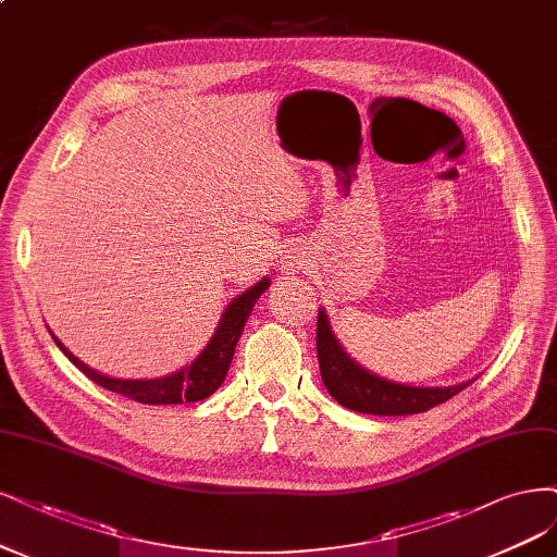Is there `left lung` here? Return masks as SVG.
I'll return each mask as SVG.
<instances>
[{
  "label": "left lung",
  "instance_id": "obj_1",
  "mask_svg": "<svg viewBox=\"0 0 557 557\" xmlns=\"http://www.w3.org/2000/svg\"><path fill=\"white\" fill-rule=\"evenodd\" d=\"M318 363L324 387L338 400L343 408L363 412V414H417L426 412L440 403L449 400L458 392L470 387L474 380L461 382L451 387H410L377 377L361 369L359 363L343 350V345L336 341L332 324L324 309L318 311Z\"/></svg>",
  "mask_w": 557,
  "mask_h": 557
}]
</instances>
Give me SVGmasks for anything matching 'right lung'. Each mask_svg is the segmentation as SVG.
Listing matches in <instances>:
<instances>
[{"mask_svg":"<svg viewBox=\"0 0 557 557\" xmlns=\"http://www.w3.org/2000/svg\"><path fill=\"white\" fill-rule=\"evenodd\" d=\"M270 287V278L258 281L253 287H248L246 293L235 297L227 304V309L223 311L219 327L205 345V350L184 367L177 373H170L165 377H151V380H120V377H110L99 371L89 369L87 363H83L78 357H73L69 348L60 343L52 332L54 343L60 345V350L78 367L89 380H94L96 385H101L103 389H110L114 394H122L131 400L147 403V406H177V403H196L207 396H212L227 375L230 361L235 357L237 341L244 332V324L251 315L256 301L260 295Z\"/></svg>","mask_w":557,"mask_h":557,"instance_id":"1","label":"right lung"}]
</instances>
